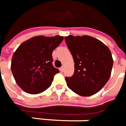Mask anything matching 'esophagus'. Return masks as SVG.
<instances>
[{"instance_id":"esophagus-1","label":"esophagus","mask_w":126,"mask_h":126,"mask_svg":"<svg viewBox=\"0 0 126 126\" xmlns=\"http://www.w3.org/2000/svg\"><path fill=\"white\" fill-rule=\"evenodd\" d=\"M64 66H62V67L60 68V71L62 72V71H64Z\"/></svg>"}]
</instances>
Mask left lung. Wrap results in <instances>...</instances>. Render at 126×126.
Listing matches in <instances>:
<instances>
[{
  "label": "left lung",
  "instance_id": "obj_1",
  "mask_svg": "<svg viewBox=\"0 0 126 126\" xmlns=\"http://www.w3.org/2000/svg\"><path fill=\"white\" fill-rule=\"evenodd\" d=\"M64 40L75 63L74 74L65 77L67 86L81 96L97 93L111 76V51L102 42L88 36H69Z\"/></svg>",
  "mask_w": 126,
  "mask_h": 126
}]
</instances>
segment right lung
Here are the masks:
<instances>
[{"label": "right lung", "instance_id": "1", "mask_svg": "<svg viewBox=\"0 0 126 126\" xmlns=\"http://www.w3.org/2000/svg\"><path fill=\"white\" fill-rule=\"evenodd\" d=\"M62 36L33 37L18 47L12 56L11 70L17 85L29 94H38L52 84L60 71L52 65V53Z\"/></svg>", "mask_w": 126, "mask_h": 126}]
</instances>
